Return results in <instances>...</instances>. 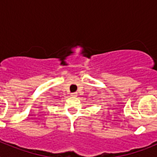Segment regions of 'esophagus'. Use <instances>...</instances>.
Wrapping results in <instances>:
<instances>
[{
	"label": "esophagus",
	"mask_w": 157,
	"mask_h": 157,
	"mask_svg": "<svg viewBox=\"0 0 157 157\" xmlns=\"http://www.w3.org/2000/svg\"><path fill=\"white\" fill-rule=\"evenodd\" d=\"M77 95H78V94L76 92L71 93V96H72V97H76Z\"/></svg>",
	"instance_id": "obj_1"
}]
</instances>
